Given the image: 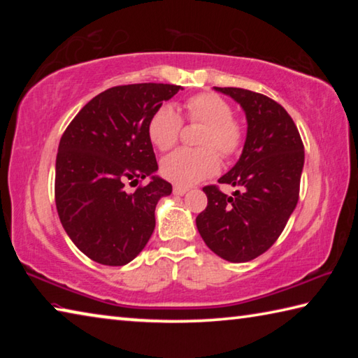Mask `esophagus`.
I'll return each instance as SVG.
<instances>
[{
  "label": "esophagus",
  "mask_w": 358,
  "mask_h": 358,
  "mask_svg": "<svg viewBox=\"0 0 358 358\" xmlns=\"http://www.w3.org/2000/svg\"><path fill=\"white\" fill-rule=\"evenodd\" d=\"M187 191V187L186 186H180V185H175L173 186V194H177V196H183V194H186Z\"/></svg>",
  "instance_id": "1"
}]
</instances>
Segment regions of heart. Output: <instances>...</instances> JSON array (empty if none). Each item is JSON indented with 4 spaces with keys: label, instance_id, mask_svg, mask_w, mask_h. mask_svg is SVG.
Returning a JSON list of instances; mask_svg holds the SVG:
<instances>
[{
    "label": "heart",
    "instance_id": "b5f03b06",
    "mask_svg": "<svg viewBox=\"0 0 358 358\" xmlns=\"http://www.w3.org/2000/svg\"><path fill=\"white\" fill-rule=\"evenodd\" d=\"M186 120L205 124L199 138L202 148H178L161 162V172L173 183L187 186L208 178L220 171V155L232 157L245 145V126L234 118L232 106L216 93H199L185 104ZM183 118L172 104H161L151 113L147 123L150 142L162 151L177 143Z\"/></svg>",
    "mask_w": 358,
    "mask_h": 358
}]
</instances>
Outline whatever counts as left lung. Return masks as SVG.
<instances>
[{
  "instance_id": "obj_1",
  "label": "left lung",
  "mask_w": 358,
  "mask_h": 358,
  "mask_svg": "<svg viewBox=\"0 0 358 358\" xmlns=\"http://www.w3.org/2000/svg\"><path fill=\"white\" fill-rule=\"evenodd\" d=\"M243 107L248 134L240 159L217 180L238 189L203 186L208 203L196 217L211 251L229 262H248L270 250L296 207L305 148L294 120L268 96L234 87H215Z\"/></svg>"
}]
</instances>
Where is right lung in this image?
I'll use <instances>...</instances> for the list:
<instances>
[{
	"mask_svg": "<svg viewBox=\"0 0 358 358\" xmlns=\"http://www.w3.org/2000/svg\"><path fill=\"white\" fill-rule=\"evenodd\" d=\"M183 90L171 83L118 85L78 112L57 155L55 203L66 234L102 265L131 262L153 234L155 208L172 185L153 177L157 162L147 123L162 102ZM152 177L134 193L128 180Z\"/></svg>",
	"mask_w": 358,
	"mask_h": 358,
	"instance_id": "right-lung-1",
	"label": "right lung"
}]
</instances>
